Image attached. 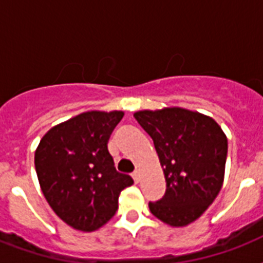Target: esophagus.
<instances>
[{"label": "esophagus", "mask_w": 263, "mask_h": 263, "mask_svg": "<svg viewBox=\"0 0 263 263\" xmlns=\"http://www.w3.org/2000/svg\"><path fill=\"white\" fill-rule=\"evenodd\" d=\"M132 179H134V181H135V184L139 183V181H140V176H139V173H138V172L134 173V175H132Z\"/></svg>", "instance_id": "esophagus-1"}]
</instances>
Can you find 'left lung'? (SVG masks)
<instances>
[{"mask_svg": "<svg viewBox=\"0 0 263 263\" xmlns=\"http://www.w3.org/2000/svg\"><path fill=\"white\" fill-rule=\"evenodd\" d=\"M134 117L152 136L166 181L162 199L148 203L150 212L169 227H187L222 187L227 135L212 117L184 107L139 110Z\"/></svg>", "mask_w": 263, "mask_h": 263, "instance_id": "1", "label": "left lung"}]
</instances>
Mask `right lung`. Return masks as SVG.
<instances>
[{
  "mask_svg": "<svg viewBox=\"0 0 263 263\" xmlns=\"http://www.w3.org/2000/svg\"><path fill=\"white\" fill-rule=\"evenodd\" d=\"M124 111L90 110L50 128L35 150V171L47 203L82 232L105 225L119 208L120 192L134 183L119 173L107 142Z\"/></svg>",
  "mask_w": 263,
  "mask_h": 263,
  "instance_id": "right-lung-1",
  "label": "right lung"
}]
</instances>
